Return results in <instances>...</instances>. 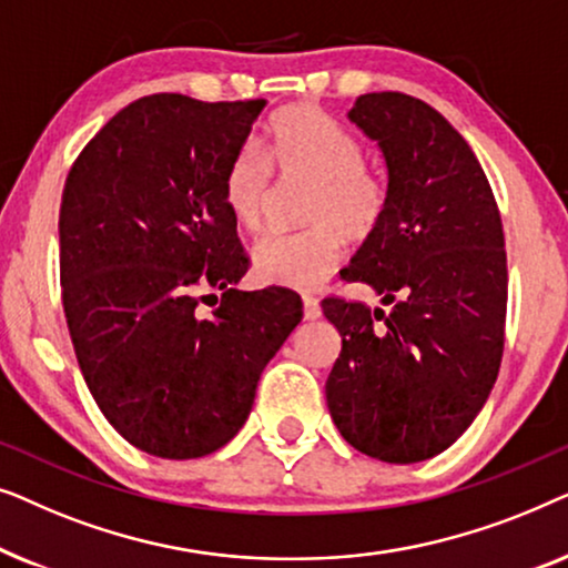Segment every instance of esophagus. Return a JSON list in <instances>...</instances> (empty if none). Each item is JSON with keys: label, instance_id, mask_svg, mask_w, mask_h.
Here are the masks:
<instances>
[{"label": "esophagus", "instance_id": "obj_1", "mask_svg": "<svg viewBox=\"0 0 568 568\" xmlns=\"http://www.w3.org/2000/svg\"><path fill=\"white\" fill-rule=\"evenodd\" d=\"M302 305H305L307 321H315V317H321V302H317L313 294H305V297H302Z\"/></svg>", "mask_w": 568, "mask_h": 568}]
</instances>
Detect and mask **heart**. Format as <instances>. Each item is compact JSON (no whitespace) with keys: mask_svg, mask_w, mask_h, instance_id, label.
<instances>
[{"mask_svg":"<svg viewBox=\"0 0 568 568\" xmlns=\"http://www.w3.org/2000/svg\"><path fill=\"white\" fill-rule=\"evenodd\" d=\"M266 158L286 181H310L307 230L261 240L253 268L266 284L315 290L338 266L346 240H367L383 222L387 185L362 162L354 134L310 105H290L268 123ZM222 201L247 232L266 224L274 185L253 146L232 154L222 173Z\"/></svg>","mask_w":568,"mask_h":568,"instance_id":"1","label":"heart"}]
</instances>
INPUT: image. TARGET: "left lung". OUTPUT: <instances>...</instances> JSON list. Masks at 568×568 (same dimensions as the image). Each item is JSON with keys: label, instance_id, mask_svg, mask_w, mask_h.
Here are the masks:
<instances>
[{"label": "left lung", "instance_id": "1", "mask_svg": "<svg viewBox=\"0 0 568 568\" xmlns=\"http://www.w3.org/2000/svg\"><path fill=\"white\" fill-rule=\"evenodd\" d=\"M348 121L383 152L387 209L344 278L369 284L390 310L323 300L341 333L325 400L354 449L408 465L445 453L499 375L501 216L468 142L424 100L367 92Z\"/></svg>", "mask_w": 568, "mask_h": 568}]
</instances>
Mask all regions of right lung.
I'll return each instance as SVG.
<instances>
[{
	"label": "right lung",
	"instance_id": "right-lung-1",
	"mask_svg": "<svg viewBox=\"0 0 568 568\" xmlns=\"http://www.w3.org/2000/svg\"><path fill=\"white\" fill-rule=\"evenodd\" d=\"M263 108V98H139L90 139L61 193V302L77 362L108 424L154 457L227 445L302 321L300 294L235 290L251 261L220 185ZM212 288L223 300L201 316Z\"/></svg>",
	"mask_w": 568,
	"mask_h": 568
}]
</instances>
